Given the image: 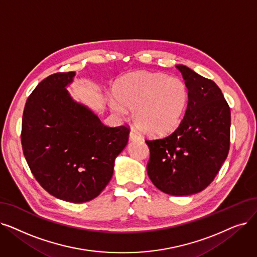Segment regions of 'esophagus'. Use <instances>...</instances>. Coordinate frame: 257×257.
I'll return each mask as SVG.
<instances>
[{
	"label": "esophagus",
	"mask_w": 257,
	"mask_h": 257,
	"mask_svg": "<svg viewBox=\"0 0 257 257\" xmlns=\"http://www.w3.org/2000/svg\"><path fill=\"white\" fill-rule=\"evenodd\" d=\"M129 138H130V141H140V140H141L140 135H139V133H138L136 130H131V131H130Z\"/></svg>",
	"instance_id": "esophagus-1"
}]
</instances>
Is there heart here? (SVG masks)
Returning <instances> with one entry per match:
<instances>
[{
  "label": "heart",
  "instance_id": "1",
  "mask_svg": "<svg viewBox=\"0 0 257 257\" xmlns=\"http://www.w3.org/2000/svg\"><path fill=\"white\" fill-rule=\"evenodd\" d=\"M114 92L118 102L132 110L135 125L145 135L164 136L172 131L184 113L188 91L185 84L166 74L141 71L117 82ZM117 113L122 107L111 103Z\"/></svg>",
  "mask_w": 257,
  "mask_h": 257
}]
</instances>
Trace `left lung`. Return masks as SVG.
I'll use <instances>...</instances> for the list:
<instances>
[{"label": "left lung", "mask_w": 257, "mask_h": 257, "mask_svg": "<svg viewBox=\"0 0 257 257\" xmlns=\"http://www.w3.org/2000/svg\"><path fill=\"white\" fill-rule=\"evenodd\" d=\"M188 89V105L178 127L163 139L146 140L147 172L161 191L191 195L207 188L227 159L231 111L218 86L177 65Z\"/></svg>", "instance_id": "left-lung-1"}]
</instances>
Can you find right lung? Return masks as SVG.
<instances>
[{"label": "right lung", "instance_id": "obj_1", "mask_svg": "<svg viewBox=\"0 0 257 257\" xmlns=\"http://www.w3.org/2000/svg\"><path fill=\"white\" fill-rule=\"evenodd\" d=\"M74 75L73 71L51 74L31 92L21 142L33 176L49 194L85 203L110 182L130 130L105 126L90 109L73 101L66 87Z\"/></svg>", "mask_w": 257, "mask_h": 257}]
</instances>
